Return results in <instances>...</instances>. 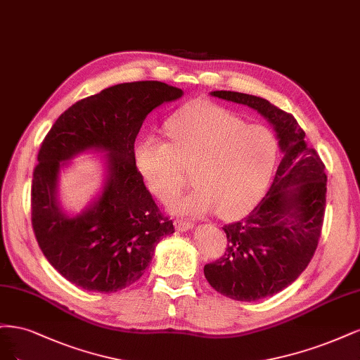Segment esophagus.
Segmentation results:
<instances>
[{
  "label": "esophagus",
  "mask_w": 360,
  "mask_h": 360,
  "mask_svg": "<svg viewBox=\"0 0 360 360\" xmlns=\"http://www.w3.org/2000/svg\"><path fill=\"white\" fill-rule=\"evenodd\" d=\"M175 227L178 231H187V230H191L194 224L190 221H182V219H178V221H175Z\"/></svg>",
  "instance_id": "esophagus-1"
}]
</instances>
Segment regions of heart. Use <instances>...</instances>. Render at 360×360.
I'll list each match as a JSON object with an SVG mask.
<instances>
[{"instance_id":"1","label":"heart","mask_w":360,"mask_h":360,"mask_svg":"<svg viewBox=\"0 0 360 360\" xmlns=\"http://www.w3.org/2000/svg\"><path fill=\"white\" fill-rule=\"evenodd\" d=\"M167 134L170 143L155 136L142 139L134 157L149 190L163 200L182 187L181 166L191 169L195 188L172 199V212L200 217L215 210L235 218L268 187L278 142L266 127L245 125L233 112L197 103L169 121Z\"/></svg>"}]
</instances>
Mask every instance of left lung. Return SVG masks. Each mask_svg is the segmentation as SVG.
I'll return each instance as SVG.
<instances>
[{
    "label": "left lung",
    "instance_id": "left-lung-1",
    "mask_svg": "<svg viewBox=\"0 0 360 360\" xmlns=\"http://www.w3.org/2000/svg\"><path fill=\"white\" fill-rule=\"evenodd\" d=\"M211 96L257 110L274 129L283 154L268 194L250 215L223 227L227 236L224 256L203 269L218 293L252 302L296 281L314 256L328 176L292 115L268 100L242 92L212 91Z\"/></svg>",
    "mask_w": 360,
    "mask_h": 360
}]
</instances>
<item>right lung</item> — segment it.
I'll return each instance as SVG.
<instances>
[{
	"label": "right lung",
	"instance_id": "1",
	"mask_svg": "<svg viewBox=\"0 0 360 360\" xmlns=\"http://www.w3.org/2000/svg\"><path fill=\"white\" fill-rule=\"evenodd\" d=\"M182 96L157 80L115 85L75 103L44 137L32 173V229L44 257L75 285L101 293L131 285L175 231L136 167L134 142L150 112ZM86 152L103 155V184L70 214L59 199L60 170Z\"/></svg>",
	"mask_w": 360,
	"mask_h": 360
}]
</instances>
